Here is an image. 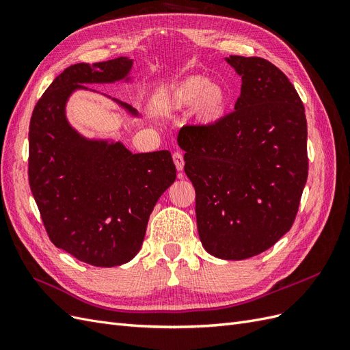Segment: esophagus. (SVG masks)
I'll return each instance as SVG.
<instances>
[{
    "label": "esophagus",
    "mask_w": 350,
    "mask_h": 350,
    "mask_svg": "<svg viewBox=\"0 0 350 350\" xmlns=\"http://www.w3.org/2000/svg\"><path fill=\"white\" fill-rule=\"evenodd\" d=\"M172 159H174V163H175L178 171H183V169H184V156H183V153L181 152H175L172 154Z\"/></svg>",
    "instance_id": "1"
}]
</instances>
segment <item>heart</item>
<instances>
[{"instance_id":"heart-1","label":"heart","mask_w":350,"mask_h":350,"mask_svg":"<svg viewBox=\"0 0 350 350\" xmlns=\"http://www.w3.org/2000/svg\"><path fill=\"white\" fill-rule=\"evenodd\" d=\"M165 100L171 108H181L194 102L196 118L200 122H213L225 112L228 96L219 83H208L203 76H191L169 90Z\"/></svg>"}]
</instances>
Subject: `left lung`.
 <instances>
[{
    "label": "left lung",
    "instance_id": "1",
    "mask_svg": "<svg viewBox=\"0 0 350 350\" xmlns=\"http://www.w3.org/2000/svg\"><path fill=\"white\" fill-rule=\"evenodd\" d=\"M242 79L235 109L184 125L178 144L196 188L201 243L245 260L273 247L298 213L308 178L305 108L293 84L260 57L226 58Z\"/></svg>",
    "mask_w": 350,
    "mask_h": 350
}]
</instances>
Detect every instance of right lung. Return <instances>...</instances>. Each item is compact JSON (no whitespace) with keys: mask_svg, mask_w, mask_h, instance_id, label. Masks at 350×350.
I'll use <instances>...</instances> for the list:
<instances>
[{"mask_svg":"<svg viewBox=\"0 0 350 350\" xmlns=\"http://www.w3.org/2000/svg\"><path fill=\"white\" fill-rule=\"evenodd\" d=\"M131 66L126 58L70 66L42 94L29 125V185L46 234L96 267L134 258L156 201L176 178L167 150L133 154L121 143L83 139L66 120L72 90L121 80Z\"/></svg>","mask_w":350,"mask_h":350,"instance_id":"right-lung-1","label":"right lung"}]
</instances>
